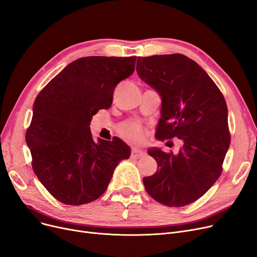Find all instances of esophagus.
Here are the masks:
<instances>
[{
    "mask_svg": "<svg viewBox=\"0 0 257 257\" xmlns=\"http://www.w3.org/2000/svg\"><path fill=\"white\" fill-rule=\"evenodd\" d=\"M144 155H145V152H143V151H140V150H137V149H133V150L131 151V159L138 160V159H141V158H143Z\"/></svg>",
    "mask_w": 257,
    "mask_h": 257,
    "instance_id": "esophagus-1",
    "label": "esophagus"
}]
</instances>
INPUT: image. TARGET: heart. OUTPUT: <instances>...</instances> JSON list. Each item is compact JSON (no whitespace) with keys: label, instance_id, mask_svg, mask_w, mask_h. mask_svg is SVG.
Instances as JSON below:
<instances>
[{"label":"heart","instance_id":"heart-1","mask_svg":"<svg viewBox=\"0 0 257 257\" xmlns=\"http://www.w3.org/2000/svg\"><path fill=\"white\" fill-rule=\"evenodd\" d=\"M117 132L122 140L132 145L141 144L146 137V130L137 121L125 122L118 127Z\"/></svg>","mask_w":257,"mask_h":257}]
</instances>
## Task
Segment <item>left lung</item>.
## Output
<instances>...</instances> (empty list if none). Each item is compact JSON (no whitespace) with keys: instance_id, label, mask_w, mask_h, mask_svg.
I'll return each instance as SVG.
<instances>
[{"instance_id":"8db88e82","label":"left lung","mask_w":257,"mask_h":257,"mask_svg":"<svg viewBox=\"0 0 257 257\" xmlns=\"http://www.w3.org/2000/svg\"><path fill=\"white\" fill-rule=\"evenodd\" d=\"M137 71L162 97L155 138L183 141L177 154L148 150L158 170L143 178L145 189L168 207L194 203L218 180L230 146L225 97L202 67L180 53L139 57Z\"/></svg>"}]
</instances>
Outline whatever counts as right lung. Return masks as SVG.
Returning a JSON list of instances; mask_svg holds the SVG:
<instances>
[{"label": "right lung", "instance_id": "right-lung-1", "mask_svg": "<svg viewBox=\"0 0 257 257\" xmlns=\"http://www.w3.org/2000/svg\"><path fill=\"white\" fill-rule=\"evenodd\" d=\"M137 57H86L73 61L38 94L26 143L32 168L48 192L65 205L101 196L130 147L118 138L93 141L92 116L112 104L116 85L136 69Z\"/></svg>", "mask_w": 257, "mask_h": 257}]
</instances>
